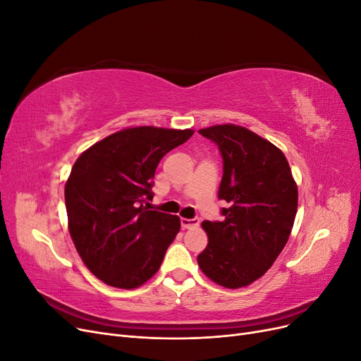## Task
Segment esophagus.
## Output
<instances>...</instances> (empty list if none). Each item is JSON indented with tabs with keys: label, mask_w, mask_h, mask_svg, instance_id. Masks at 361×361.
I'll return each mask as SVG.
<instances>
[{
	"label": "esophagus",
	"mask_w": 361,
	"mask_h": 361,
	"mask_svg": "<svg viewBox=\"0 0 361 361\" xmlns=\"http://www.w3.org/2000/svg\"><path fill=\"white\" fill-rule=\"evenodd\" d=\"M180 224H182L183 228H191V227L199 226L200 220H199V218H182Z\"/></svg>",
	"instance_id": "1"
}]
</instances>
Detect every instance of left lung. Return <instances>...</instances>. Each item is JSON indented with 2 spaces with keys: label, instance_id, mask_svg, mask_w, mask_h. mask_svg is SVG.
Masks as SVG:
<instances>
[{
  "label": "left lung",
  "instance_id": "left-lung-1",
  "mask_svg": "<svg viewBox=\"0 0 361 361\" xmlns=\"http://www.w3.org/2000/svg\"><path fill=\"white\" fill-rule=\"evenodd\" d=\"M218 146L223 178L218 199L223 221H203L209 238L197 256L216 285L238 289L262 277L285 248L297 215L298 190L283 152L236 125L199 130Z\"/></svg>",
  "mask_w": 361,
  "mask_h": 361
}]
</instances>
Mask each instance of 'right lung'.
<instances>
[{"label":"right lung","instance_id":"1","mask_svg":"<svg viewBox=\"0 0 361 361\" xmlns=\"http://www.w3.org/2000/svg\"><path fill=\"white\" fill-rule=\"evenodd\" d=\"M194 130L138 126L108 135L73 164L64 187L69 232L84 264L104 283L134 289L159 269L176 238V215L149 211L162 157Z\"/></svg>","mask_w":361,"mask_h":361}]
</instances>
